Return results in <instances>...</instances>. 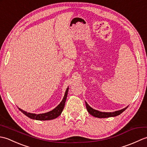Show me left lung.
Masks as SVG:
<instances>
[{
    "label": "left lung",
    "instance_id": "1",
    "mask_svg": "<svg viewBox=\"0 0 147 147\" xmlns=\"http://www.w3.org/2000/svg\"><path fill=\"white\" fill-rule=\"evenodd\" d=\"M85 104H86L87 111H88L89 113L92 115H93V116H94L95 117H98V118H106V117H109L117 116V115L121 114L122 112H123L127 108V107H126V108L121 109L120 111H117L114 112H102L92 109L90 106L88 105V104H87L86 102H85Z\"/></svg>",
    "mask_w": 147,
    "mask_h": 147
}]
</instances>
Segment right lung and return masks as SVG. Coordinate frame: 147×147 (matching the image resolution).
<instances>
[{
    "label": "right lung",
    "mask_w": 147,
    "mask_h": 147,
    "mask_svg": "<svg viewBox=\"0 0 147 147\" xmlns=\"http://www.w3.org/2000/svg\"><path fill=\"white\" fill-rule=\"evenodd\" d=\"M68 89L69 88H67L66 91H65L63 100H62V102L60 103V104H59L57 107H55L54 109H53L52 111H50L49 112H47V113L35 114L29 113V112L24 111L20 108H18V109H20V111L23 112L24 115H26V116H28L31 119H33L40 120V121H47V120L54 119L57 118L59 115H60L62 113V111H63L64 105H65V100H66V98H67Z\"/></svg>",
    "instance_id": "1"
}]
</instances>
